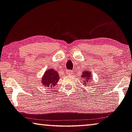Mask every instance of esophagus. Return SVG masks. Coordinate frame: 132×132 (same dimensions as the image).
I'll use <instances>...</instances> for the list:
<instances>
[{"mask_svg": "<svg viewBox=\"0 0 132 132\" xmlns=\"http://www.w3.org/2000/svg\"><path fill=\"white\" fill-rule=\"evenodd\" d=\"M66 73H67V74L68 75H72L73 73V71H72V70H67Z\"/></svg>", "mask_w": 132, "mask_h": 132, "instance_id": "esophagus-1", "label": "esophagus"}]
</instances>
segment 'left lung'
I'll return each instance as SVG.
<instances>
[{
	"label": "left lung",
	"instance_id": "obj_1",
	"mask_svg": "<svg viewBox=\"0 0 132 132\" xmlns=\"http://www.w3.org/2000/svg\"><path fill=\"white\" fill-rule=\"evenodd\" d=\"M92 75L90 72L87 71H84V72L81 75V77L84 79V85H87V84L89 83V81L91 80L92 79ZM89 85V84H88ZM87 85V86H88Z\"/></svg>",
	"mask_w": 132,
	"mask_h": 132
}]
</instances>
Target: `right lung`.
Returning <instances> with one entry per match:
<instances>
[{"label":"right lung","instance_id":"right-lung-1","mask_svg":"<svg viewBox=\"0 0 132 132\" xmlns=\"http://www.w3.org/2000/svg\"><path fill=\"white\" fill-rule=\"evenodd\" d=\"M59 75L55 70L50 69L45 72L42 78V82L46 87H52L55 86L57 82L59 81Z\"/></svg>","mask_w":132,"mask_h":132}]
</instances>
